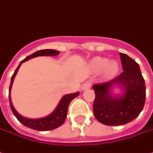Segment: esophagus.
<instances>
[{
    "mask_svg": "<svg viewBox=\"0 0 153 153\" xmlns=\"http://www.w3.org/2000/svg\"><path fill=\"white\" fill-rule=\"evenodd\" d=\"M90 86H91V82L90 81H87V82H85L84 85H82V90H88V89H90Z\"/></svg>",
    "mask_w": 153,
    "mask_h": 153,
    "instance_id": "esophagus-1",
    "label": "esophagus"
}]
</instances>
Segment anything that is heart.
Returning <instances> with one entry per match:
<instances>
[{"label":"heart","mask_w":153,"mask_h":153,"mask_svg":"<svg viewBox=\"0 0 153 153\" xmlns=\"http://www.w3.org/2000/svg\"><path fill=\"white\" fill-rule=\"evenodd\" d=\"M90 66L94 72H103L105 79H112L119 71V64L116 61H110L101 57H95L90 61Z\"/></svg>","instance_id":"obj_1"}]
</instances>
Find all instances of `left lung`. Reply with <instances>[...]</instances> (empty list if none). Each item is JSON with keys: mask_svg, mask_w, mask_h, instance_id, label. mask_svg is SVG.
I'll return each instance as SVG.
<instances>
[{"mask_svg": "<svg viewBox=\"0 0 153 153\" xmlns=\"http://www.w3.org/2000/svg\"><path fill=\"white\" fill-rule=\"evenodd\" d=\"M120 57L124 71L109 82L93 85V112L96 120L106 126L131 122L139 116L146 100V85L139 64L125 53H120ZM115 85L122 88V94L112 95Z\"/></svg>", "mask_w": 153, "mask_h": 153, "instance_id": "obj_1", "label": "left lung"}]
</instances>
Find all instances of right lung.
<instances>
[{"label":"right lung","instance_id":"obj_1","mask_svg":"<svg viewBox=\"0 0 153 153\" xmlns=\"http://www.w3.org/2000/svg\"><path fill=\"white\" fill-rule=\"evenodd\" d=\"M59 51L53 50V49H43V50H39L35 52L33 54L27 56L26 59H24L18 65V67L16 68L15 72L13 74V75L11 76V84H10V88H9V101H10V105H11V109L14 116L17 118V120H19L20 122L22 125H24L25 126L28 127V128L33 129V130H37V131H50V130H53L59 127L60 126L63 124V122L65 121V119L67 117V113H68V107L69 103L71 102V100L77 97L79 93L76 92L74 94H65L64 96L62 97L60 100L58 106L56 107L53 111L51 113L50 115L45 116L43 118H40V119H28L23 117L21 116L18 112L15 110V108L12 105L11 103V96H10V92H11V86H12V83L15 79L16 74L19 69L21 64L24 63L26 61H27L29 59L35 58V57H38V56H56V55L59 54Z\"/></svg>","mask_w":153,"mask_h":153}]
</instances>
